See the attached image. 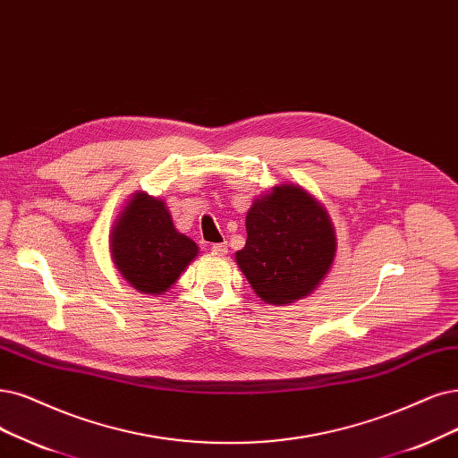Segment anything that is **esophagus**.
<instances>
[{"label": "esophagus", "mask_w": 458, "mask_h": 458, "mask_svg": "<svg viewBox=\"0 0 458 458\" xmlns=\"http://www.w3.org/2000/svg\"><path fill=\"white\" fill-rule=\"evenodd\" d=\"M211 252H213V255L223 257V255H226V252H228V245L226 243H213L211 245Z\"/></svg>", "instance_id": "obj_1"}]
</instances>
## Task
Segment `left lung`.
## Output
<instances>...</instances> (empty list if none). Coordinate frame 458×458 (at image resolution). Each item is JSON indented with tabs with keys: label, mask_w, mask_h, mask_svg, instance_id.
<instances>
[{
	"label": "left lung",
	"mask_w": 458,
	"mask_h": 458,
	"mask_svg": "<svg viewBox=\"0 0 458 458\" xmlns=\"http://www.w3.org/2000/svg\"><path fill=\"white\" fill-rule=\"evenodd\" d=\"M247 242L235 260L267 303H291L323 281L335 257V235L320 203L300 186L283 184L252 203Z\"/></svg>",
	"instance_id": "8db88e82"
}]
</instances>
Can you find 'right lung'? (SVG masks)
<instances>
[{"label":"right lung","instance_id":"add662e5","mask_svg":"<svg viewBox=\"0 0 458 458\" xmlns=\"http://www.w3.org/2000/svg\"><path fill=\"white\" fill-rule=\"evenodd\" d=\"M111 255L123 277L145 294L172 286L198 255V245L179 233L165 203L138 192L111 233Z\"/></svg>","mask_w":458,"mask_h":458}]
</instances>
